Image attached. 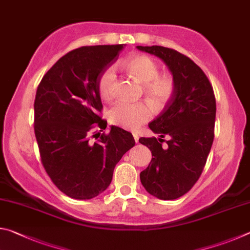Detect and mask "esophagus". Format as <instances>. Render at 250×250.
<instances>
[{
    "mask_svg": "<svg viewBox=\"0 0 250 250\" xmlns=\"http://www.w3.org/2000/svg\"><path fill=\"white\" fill-rule=\"evenodd\" d=\"M132 134H133V138H134V141H135V142H137V143H138V142H139V134H138V133H137V132H133V133H132Z\"/></svg>",
    "mask_w": 250,
    "mask_h": 250,
    "instance_id": "obj_1",
    "label": "esophagus"
}]
</instances>
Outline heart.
<instances>
[{"mask_svg": "<svg viewBox=\"0 0 250 250\" xmlns=\"http://www.w3.org/2000/svg\"><path fill=\"white\" fill-rule=\"evenodd\" d=\"M119 66L143 84L146 96L155 108H164L174 96L176 89L174 79L167 74L159 75V65L150 57L133 55L120 61ZM115 69L108 67L103 71L98 80V91L101 98L105 101L111 100L115 96ZM151 104L146 100L137 103L121 100L110 109V121L124 129L137 130L153 117L154 107Z\"/></svg>", "mask_w": 250, "mask_h": 250, "instance_id": "1", "label": "heart"}]
</instances>
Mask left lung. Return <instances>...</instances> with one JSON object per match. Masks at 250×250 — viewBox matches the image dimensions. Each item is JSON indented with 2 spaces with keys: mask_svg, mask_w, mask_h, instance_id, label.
Here are the masks:
<instances>
[{
  "mask_svg": "<svg viewBox=\"0 0 250 250\" xmlns=\"http://www.w3.org/2000/svg\"><path fill=\"white\" fill-rule=\"evenodd\" d=\"M137 48L162 59L176 84L170 103L149 124L159 138L139 139L153 156L140 173L143 188L160 200H175L196 183L213 145L216 116L213 87L204 71L185 55L163 46ZM163 137L168 139L166 147L162 146Z\"/></svg>",
  "mask_w": 250,
  "mask_h": 250,
  "instance_id": "1",
  "label": "left lung"
}]
</instances>
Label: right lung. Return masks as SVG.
Listing matches in <instances>:
<instances>
[{
    "label": "right lung",
    "mask_w": 250,
    "mask_h": 250,
    "mask_svg": "<svg viewBox=\"0 0 250 250\" xmlns=\"http://www.w3.org/2000/svg\"><path fill=\"white\" fill-rule=\"evenodd\" d=\"M125 44L83 46L59 58L36 91L35 137L42 163L53 183L75 200H90L107 189L116 164L135 142L132 134L99 117L103 104L98 80ZM101 131V130H100Z\"/></svg>",
    "instance_id": "add662e5"
}]
</instances>
